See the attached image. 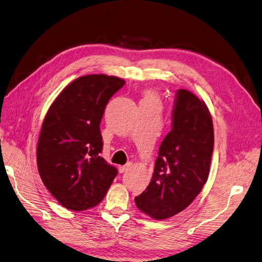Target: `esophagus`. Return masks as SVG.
<instances>
[{
	"label": "esophagus",
	"instance_id": "34e87169",
	"mask_svg": "<svg viewBox=\"0 0 262 262\" xmlns=\"http://www.w3.org/2000/svg\"><path fill=\"white\" fill-rule=\"evenodd\" d=\"M130 166H132V163H127V164H125V165H121V166L119 167V171H120V173H125V172H127V171L129 170Z\"/></svg>",
	"mask_w": 262,
	"mask_h": 262
}]
</instances>
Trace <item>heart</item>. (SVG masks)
<instances>
[{
  "label": "heart",
  "mask_w": 262,
  "mask_h": 262,
  "mask_svg": "<svg viewBox=\"0 0 262 262\" xmlns=\"http://www.w3.org/2000/svg\"><path fill=\"white\" fill-rule=\"evenodd\" d=\"M145 98H151V99H156V95L154 94V92L148 91V92H146V97H145Z\"/></svg>",
  "instance_id": "obj_1"
}]
</instances>
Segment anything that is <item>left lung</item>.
I'll list each match as a JSON object with an SVG mask.
<instances>
[{
	"instance_id": "8db88e82",
	"label": "left lung",
	"mask_w": 262,
	"mask_h": 262,
	"mask_svg": "<svg viewBox=\"0 0 262 262\" xmlns=\"http://www.w3.org/2000/svg\"><path fill=\"white\" fill-rule=\"evenodd\" d=\"M213 143L212 117L205 101L180 89L172 130L160 146L148 187L135 198L141 212L165 220L186 209L207 183Z\"/></svg>"
}]
</instances>
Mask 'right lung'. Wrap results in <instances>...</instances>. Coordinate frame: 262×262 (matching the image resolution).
Instances as JSON below:
<instances>
[{
	"label": "right lung",
	"instance_id": "add662e5",
	"mask_svg": "<svg viewBox=\"0 0 262 262\" xmlns=\"http://www.w3.org/2000/svg\"><path fill=\"white\" fill-rule=\"evenodd\" d=\"M124 83L104 74L81 76L48 110L38 139V171L47 189L66 209L96 207L117 174L101 158L100 123L108 100Z\"/></svg>",
	"mask_w": 262,
	"mask_h": 262
}]
</instances>
